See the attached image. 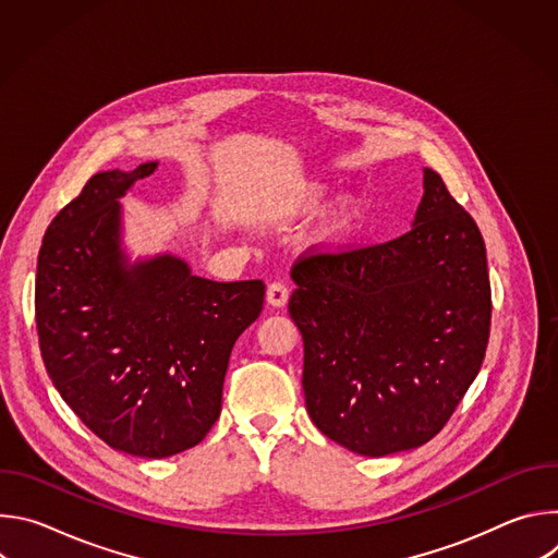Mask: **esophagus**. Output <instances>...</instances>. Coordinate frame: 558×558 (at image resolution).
I'll return each mask as SVG.
<instances>
[{
	"label": "esophagus",
	"mask_w": 558,
	"mask_h": 558,
	"mask_svg": "<svg viewBox=\"0 0 558 558\" xmlns=\"http://www.w3.org/2000/svg\"><path fill=\"white\" fill-rule=\"evenodd\" d=\"M267 302H269L271 306H276V308H282V306L289 302V289H287V284H282V282L269 284V289H267Z\"/></svg>",
	"instance_id": "1"
}]
</instances>
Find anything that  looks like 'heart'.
Segmentation results:
<instances>
[{
  "label": "heart",
  "instance_id": "obj_1",
  "mask_svg": "<svg viewBox=\"0 0 558 558\" xmlns=\"http://www.w3.org/2000/svg\"><path fill=\"white\" fill-rule=\"evenodd\" d=\"M333 187L325 183H308L302 187V192L295 198V211L298 214H315L325 209V205L331 201ZM362 218V201L353 194L340 196L325 220L317 227V241L329 247H338L353 233Z\"/></svg>",
  "mask_w": 558,
  "mask_h": 558
}]
</instances>
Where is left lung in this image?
Here are the masks:
<instances>
[{
  "instance_id": "8db88e82",
  "label": "left lung",
  "mask_w": 558,
  "mask_h": 558,
  "mask_svg": "<svg viewBox=\"0 0 558 558\" xmlns=\"http://www.w3.org/2000/svg\"><path fill=\"white\" fill-rule=\"evenodd\" d=\"M291 280L313 424L364 457L430 441L484 364L493 313L482 231L441 177L424 168L404 235L304 258Z\"/></svg>"
}]
</instances>
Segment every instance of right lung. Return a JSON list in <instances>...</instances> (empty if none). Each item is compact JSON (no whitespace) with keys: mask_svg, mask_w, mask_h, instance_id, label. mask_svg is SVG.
<instances>
[{"mask_svg":"<svg viewBox=\"0 0 558 558\" xmlns=\"http://www.w3.org/2000/svg\"><path fill=\"white\" fill-rule=\"evenodd\" d=\"M156 168L95 174L50 222L35 282L41 357L63 402L108 446L147 459L205 439L231 349L265 300L263 280H207L170 252L132 258L119 201Z\"/></svg>","mask_w":558,"mask_h":558,"instance_id":"1","label":"right lung"}]
</instances>
